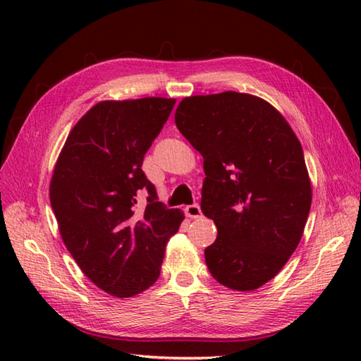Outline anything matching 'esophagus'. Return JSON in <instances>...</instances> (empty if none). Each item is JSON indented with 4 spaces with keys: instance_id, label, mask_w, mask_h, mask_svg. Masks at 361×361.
Instances as JSON below:
<instances>
[{
    "instance_id": "34e87169",
    "label": "esophagus",
    "mask_w": 361,
    "mask_h": 361,
    "mask_svg": "<svg viewBox=\"0 0 361 361\" xmlns=\"http://www.w3.org/2000/svg\"><path fill=\"white\" fill-rule=\"evenodd\" d=\"M185 212H186V216H188V217H190V219H198V217H202V209H200V206H198L197 203L186 206V208H185Z\"/></svg>"
}]
</instances>
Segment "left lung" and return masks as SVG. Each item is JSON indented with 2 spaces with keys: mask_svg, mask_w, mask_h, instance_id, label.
Masks as SVG:
<instances>
[{
  "mask_svg": "<svg viewBox=\"0 0 361 361\" xmlns=\"http://www.w3.org/2000/svg\"><path fill=\"white\" fill-rule=\"evenodd\" d=\"M175 124L203 157L200 206L219 231L206 265L221 286L256 290L287 264L309 217L301 142L273 105L235 91L185 97Z\"/></svg>",
  "mask_w": 361,
  "mask_h": 361,
  "instance_id": "8db88e82",
  "label": "left lung"
}]
</instances>
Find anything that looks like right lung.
Here are the masks:
<instances>
[{
	"label": "right lung",
	"mask_w": 361,
	"mask_h": 361,
	"mask_svg": "<svg viewBox=\"0 0 361 361\" xmlns=\"http://www.w3.org/2000/svg\"><path fill=\"white\" fill-rule=\"evenodd\" d=\"M173 105L166 97L96 104L68 135L54 169L49 198L65 247L111 296L155 283L166 243L185 219L158 202L141 169ZM142 192L148 198L140 210Z\"/></svg>",
	"instance_id": "1"
}]
</instances>
